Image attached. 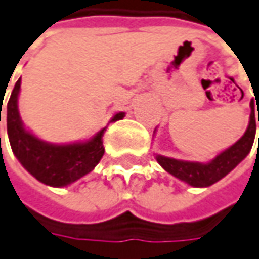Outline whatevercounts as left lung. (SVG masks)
<instances>
[{
    "label": "left lung",
    "mask_w": 259,
    "mask_h": 259,
    "mask_svg": "<svg viewBox=\"0 0 259 259\" xmlns=\"http://www.w3.org/2000/svg\"><path fill=\"white\" fill-rule=\"evenodd\" d=\"M256 100V98H255ZM251 115H249V124L237 143L231 147L221 152L218 156L208 161V163H197V161H184V160H176L166 156H156V160L167 173L174 177L186 181L193 187H208L211 184L217 183L223 177H226L233 168L240 164L242 160L247 157L251 152L255 139V130H256V113H255V102L251 100ZM258 107V106H256ZM258 122H259V107H258ZM259 147V142H258Z\"/></svg>",
    "instance_id": "8db88e82"
}]
</instances>
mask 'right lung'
I'll use <instances>...</instances> for the list:
<instances>
[{"label":"right lung","instance_id":"add662e5","mask_svg":"<svg viewBox=\"0 0 259 259\" xmlns=\"http://www.w3.org/2000/svg\"><path fill=\"white\" fill-rule=\"evenodd\" d=\"M19 89L21 79L17 80L7 105V132L12 152L26 171L32 174L36 180L52 187L68 186L91 173L105 153L103 135L106 127L98 132L88 142L72 144L44 142L33 136L22 124L18 112ZM123 117L124 113L119 112L110 122L122 120Z\"/></svg>","mask_w":259,"mask_h":259}]
</instances>
